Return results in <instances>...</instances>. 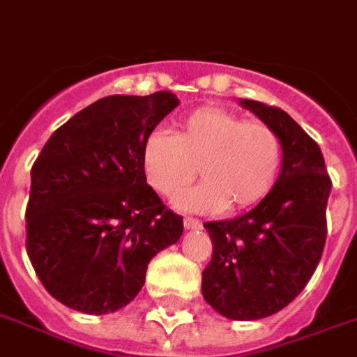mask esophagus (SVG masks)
<instances>
[{"label":"esophagus","instance_id":"esophagus-1","mask_svg":"<svg viewBox=\"0 0 357 357\" xmlns=\"http://www.w3.org/2000/svg\"><path fill=\"white\" fill-rule=\"evenodd\" d=\"M202 221L194 220V218H184V229H200Z\"/></svg>","mask_w":357,"mask_h":357}]
</instances>
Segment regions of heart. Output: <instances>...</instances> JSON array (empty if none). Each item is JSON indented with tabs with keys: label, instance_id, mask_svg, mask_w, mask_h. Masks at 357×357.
I'll return each mask as SVG.
<instances>
[{
	"label": "heart",
	"instance_id": "1",
	"mask_svg": "<svg viewBox=\"0 0 357 357\" xmlns=\"http://www.w3.org/2000/svg\"><path fill=\"white\" fill-rule=\"evenodd\" d=\"M282 153V139L266 122L206 107L184 116L173 134L153 130L142 147V167L149 186L167 198L198 171L202 181L174 200L181 210H243L272 190Z\"/></svg>",
	"mask_w": 357,
	"mask_h": 357
}]
</instances>
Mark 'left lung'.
<instances>
[{"mask_svg": "<svg viewBox=\"0 0 357 357\" xmlns=\"http://www.w3.org/2000/svg\"><path fill=\"white\" fill-rule=\"evenodd\" d=\"M239 105L278 132L282 169L252 210L204 223L213 255L202 272V296L231 321H258L289 305L313 276L326 241L333 183L321 147L287 112L258 100Z\"/></svg>", "mask_w": 357, "mask_h": 357, "instance_id": "8db88e82", "label": "left lung"}]
</instances>
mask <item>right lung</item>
I'll return each mask as SVG.
<instances>
[{"label":"right lung","mask_w":357,"mask_h":357,"mask_svg":"<svg viewBox=\"0 0 357 357\" xmlns=\"http://www.w3.org/2000/svg\"><path fill=\"white\" fill-rule=\"evenodd\" d=\"M176 95H112L83 108L46 142L31 169L26 252L52 297L73 311L126 307L149 260L183 235L142 167L146 137Z\"/></svg>","instance_id":"obj_1"}]
</instances>
